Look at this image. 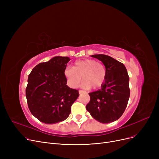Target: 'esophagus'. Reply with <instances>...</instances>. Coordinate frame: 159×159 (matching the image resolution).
Listing matches in <instances>:
<instances>
[{
  "label": "esophagus",
  "instance_id": "1",
  "mask_svg": "<svg viewBox=\"0 0 159 159\" xmlns=\"http://www.w3.org/2000/svg\"><path fill=\"white\" fill-rule=\"evenodd\" d=\"M79 94H81V93H86V91H83V90H81V89H80V90H79Z\"/></svg>",
  "mask_w": 159,
  "mask_h": 159
}]
</instances>
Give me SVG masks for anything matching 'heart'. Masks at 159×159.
Segmentation results:
<instances>
[{"mask_svg": "<svg viewBox=\"0 0 159 159\" xmlns=\"http://www.w3.org/2000/svg\"><path fill=\"white\" fill-rule=\"evenodd\" d=\"M64 75L70 86L76 88L81 80L84 87L93 89L101 88L106 80L104 66L94 59L78 60L74 62L73 68L67 67Z\"/></svg>", "mask_w": 159, "mask_h": 159, "instance_id": "1", "label": "heart"}]
</instances>
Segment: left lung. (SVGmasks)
<instances>
[{
  "instance_id": "obj_1",
  "label": "left lung",
  "mask_w": 159,
  "mask_h": 159,
  "mask_svg": "<svg viewBox=\"0 0 159 159\" xmlns=\"http://www.w3.org/2000/svg\"><path fill=\"white\" fill-rule=\"evenodd\" d=\"M104 64L106 80L101 88L89 93L86 108L97 121L109 123L118 120L126 110L130 95L129 78L125 66L103 54L91 55Z\"/></svg>"
}]
</instances>
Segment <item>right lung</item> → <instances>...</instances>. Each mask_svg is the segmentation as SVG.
Returning a JSON list of instances; mask_svg holds the SVG:
<instances>
[{
	"instance_id": "right-lung-1",
	"label": "right lung",
	"mask_w": 159,
	"mask_h": 159,
	"mask_svg": "<svg viewBox=\"0 0 159 159\" xmlns=\"http://www.w3.org/2000/svg\"><path fill=\"white\" fill-rule=\"evenodd\" d=\"M68 57L57 56L37 65L28 75L26 97L31 114L48 124L68 117L71 107L79 96L77 89L66 85L64 70Z\"/></svg>"
}]
</instances>
